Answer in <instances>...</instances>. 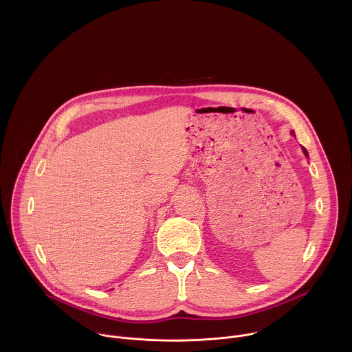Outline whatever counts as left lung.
Returning <instances> with one entry per match:
<instances>
[{
  "label": "left lung",
  "instance_id": "8db88e82",
  "mask_svg": "<svg viewBox=\"0 0 352 352\" xmlns=\"http://www.w3.org/2000/svg\"><path fill=\"white\" fill-rule=\"evenodd\" d=\"M291 133H292V135H294V132H291ZM302 152H304V153H305V156H307V157H308V150H307V148H305V147H302Z\"/></svg>",
  "mask_w": 352,
  "mask_h": 352
}]
</instances>
